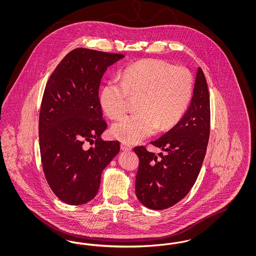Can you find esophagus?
I'll use <instances>...</instances> for the list:
<instances>
[{
	"instance_id": "obj_1",
	"label": "esophagus",
	"mask_w": 256,
	"mask_h": 256,
	"mask_svg": "<svg viewBox=\"0 0 256 256\" xmlns=\"http://www.w3.org/2000/svg\"><path fill=\"white\" fill-rule=\"evenodd\" d=\"M121 150H124V152H128V150H132V146H130V145H128V144H126V143H121Z\"/></svg>"
}]
</instances>
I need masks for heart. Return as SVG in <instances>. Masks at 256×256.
<instances>
[{"mask_svg":"<svg viewBox=\"0 0 256 256\" xmlns=\"http://www.w3.org/2000/svg\"><path fill=\"white\" fill-rule=\"evenodd\" d=\"M193 93L191 73L182 66L148 58L128 66L122 80H110L100 89L98 102L110 119H119L128 110V96L136 97L138 110L112 126V135L126 143H139L178 122Z\"/></svg>","mask_w":256,"mask_h":256,"instance_id":"b5f03b06","label":"heart"}]
</instances>
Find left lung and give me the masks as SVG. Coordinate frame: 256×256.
I'll list each match as a JSON object with an SVG mask.
<instances>
[{
    "instance_id": "8db88e82",
    "label": "left lung",
    "mask_w": 256,
    "mask_h": 256,
    "mask_svg": "<svg viewBox=\"0 0 256 256\" xmlns=\"http://www.w3.org/2000/svg\"><path fill=\"white\" fill-rule=\"evenodd\" d=\"M209 134V92L204 74L198 67L189 108L174 126L152 142L162 152L156 154L145 146L134 148L140 159L135 194L143 206L163 210L189 193L206 156Z\"/></svg>"
}]
</instances>
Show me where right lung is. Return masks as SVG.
Returning a JSON list of instances; mask_svg holds the SVG:
<instances>
[{
    "label": "right lung",
    "instance_id": "1",
    "mask_svg": "<svg viewBox=\"0 0 256 256\" xmlns=\"http://www.w3.org/2000/svg\"><path fill=\"white\" fill-rule=\"evenodd\" d=\"M124 58L95 50L70 52L50 74L39 114V146L52 191L63 202L80 206L93 200L102 170L120 152L118 141L100 137L108 124L98 102L100 80ZM86 142L95 144L88 150Z\"/></svg>",
    "mask_w": 256,
    "mask_h": 256
}]
</instances>
